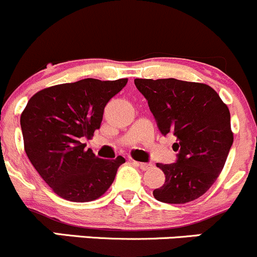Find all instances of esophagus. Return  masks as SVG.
I'll list each match as a JSON object with an SVG mask.
<instances>
[{
	"instance_id": "obj_1",
	"label": "esophagus",
	"mask_w": 257,
	"mask_h": 257,
	"mask_svg": "<svg viewBox=\"0 0 257 257\" xmlns=\"http://www.w3.org/2000/svg\"><path fill=\"white\" fill-rule=\"evenodd\" d=\"M133 163H134V165L139 167L142 170H149L150 168H152V165L148 164V163H139V162H136V160H134Z\"/></svg>"
}]
</instances>
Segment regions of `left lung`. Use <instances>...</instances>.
<instances>
[{
  "label": "left lung",
  "instance_id": "left-lung-1",
  "mask_svg": "<svg viewBox=\"0 0 257 257\" xmlns=\"http://www.w3.org/2000/svg\"><path fill=\"white\" fill-rule=\"evenodd\" d=\"M134 83L148 100L162 134L177 137L173 149L178 152V160L158 163L165 183L153 195L168 204L200 198L216 181L234 142L229 108L204 83L175 78H137Z\"/></svg>",
  "mask_w": 257,
  "mask_h": 257
}]
</instances>
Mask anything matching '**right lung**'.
I'll return each mask as SVG.
<instances>
[{
    "instance_id": "1",
    "label": "right lung",
    "mask_w": 257,
    "mask_h": 257,
    "mask_svg": "<svg viewBox=\"0 0 257 257\" xmlns=\"http://www.w3.org/2000/svg\"><path fill=\"white\" fill-rule=\"evenodd\" d=\"M128 78H85L45 88L28 100L21 114L25 152L41 178L61 198L87 203L109 189L125 159H99L84 149V138L99 129L110 98Z\"/></svg>"
}]
</instances>
